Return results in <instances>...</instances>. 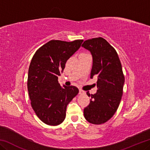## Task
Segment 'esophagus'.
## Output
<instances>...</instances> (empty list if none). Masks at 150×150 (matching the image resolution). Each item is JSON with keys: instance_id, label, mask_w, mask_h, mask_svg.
Returning <instances> with one entry per match:
<instances>
[{"instance_id": "obj_1", "label": "esophagus", "mask_w": 150, "mask_h": 150, "mask_svg": "<svg viewBox=\"0 0 150 150\" xmlns=\"http://www.w3.org/2000/svg\"><path fill=\"white\" fill-rule=\"evenodd\" d=\"M79 95H82V94H84L85 92L83 90L79 89Z\"/></svg>"}]
</instances>
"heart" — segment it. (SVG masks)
<instances>
[{"label": "heart", "mask_w": 150, "mask_h": 150, "mask_svg": "<svg viewBox=\"0 0 150 150\" xmlns=\"http://www.w3.org/2000/svg\"><path fill=\"white\" fill-rule=\"evenodd\" d=\"M87 55V54H81L80 55Z\"/></svg>", "instance_id": "b5f03b06"}]
</instances>
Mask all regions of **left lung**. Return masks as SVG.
Returning <instances> with one entry per match:
<instances>
[{
    "mask_svg": "<svg viewBox=\"0 0 150 150\" xmlns=\"http://www.w3.org/2000/svg\"><path fill=\"white\" fill-rule=\"evenodd\" d=\"M93 55L91 78L97 75V92L91 96L90 103L84 109V116L93 124L105 123L112 117L120 105L125 79L117 52L101 37L85 40L82 44Z\"/></svg>",
    "mask_w": 150,
    "mask_h": 150,
    "instance_id": "8db88e82",
    "label": "left lung"
}]
</instances>
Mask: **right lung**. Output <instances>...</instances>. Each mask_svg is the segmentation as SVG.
<instances>
[{"mask_svg": "<svg viewBox=\"0 0 150 150\" xmlns=\"http://www.w3.org/2000/svg\"><path fill=\"white\" fill-rule=\"evenodd\" d=\"M83 42L51 40L40 47L32 57L27 83L31 106L38 117L47 125L63 122L67 105L79 93L77 87L63 88L57 80L67 61Z\"/></svg>", "mask_w": 150, "mask_h": 150, "instance_id": "right-lung-1", "label": "right lung"}]
</instances>
